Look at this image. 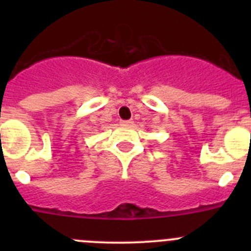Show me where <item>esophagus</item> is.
<instances>
[{"label": "esophagus", "instance_id": "1", "mask_svg": "<svg viewBox=\"0 0 251 251\" xmlns=\"http://www.w3.org/2000/svg\"><path fill=\"white\" fill-rule=\"evenodd\" d=\"M121 124L122 126H124V127H130L133 124L132 121H121Z\"/></svg>", "mask_w": 251, "mask_h": 251}]
</instances>
